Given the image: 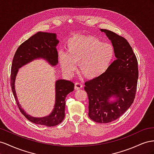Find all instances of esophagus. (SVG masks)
<instances>
[{"label": "esophagus", "instance_id": "34e87169", "mask_svg": "<svg viewBox=\"0 0 154 154\" xmlns=\"http://www.w3.org/2000/svg\"><path fill=\"white\" fill-rule=\"evenodd\" d=\"M82 88V83L80 82H76L75 83V90H80Z\"/></svg>", "mask_w": 154, "mask_h": 154}]
</instances>
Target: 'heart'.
Listing matches in <instances>:
<instances>
[{"instance_id": "obj_1", "label": "heart", "mask_w": 154, "mask_h": 154, "mask_svg": "<svg viewBox=\"0 0 154 154\" xmlns=\"http://www.w3.org/2000/svg\"><path fill=\"white\" fill-rule=\"evenodd\" d=\"M66 46V52L60 51L58 60L68 76L72 75L79 63L80 71L88 78L98 77L108 69L114 57L112 44L92 35L70 37Z\"/></svg>"}]
</instances>
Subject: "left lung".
Segmentation results:
<instances>
[{
    "mask_svg": "<svg viewBox=\"0 0 154 154\" xmlns=\"http://www.w3.org/2000/svg\"><path fill=\"white\" fill-rule=\"evenodd\" d=\"M100 31L111 41L116 59L101 75L86 81L85 90L88 97L90 118L108 123L119 118L134 103L139 71L137 58L126 39L112 31ZM111 97L116 100L111 102Z\"/></svg>",
    "mask_w": 154,
    "mask_h": 154,
    "instance_id": "left-lung-1",
    "label": "left lung"
}]
</instances>
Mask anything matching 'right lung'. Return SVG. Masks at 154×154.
Segmentation results:
<instances>
[{"label":"right lung","mask_w":154,"mask_h":154,"mask_svg":"<svg viewBox=\"0 0 154 154\" xmlns=\"http://www.w3.org/2000/svg\"><path fill=\"white\" fill-rule=\"evenodd\" d=\"M59 43L55 33L37 32L22 43L17 48L13 59L11 69V86L17 106L26 119L35 124L46 126H54L60 124L64 118L65 99L67 95L73 91L74 83L64 79L55 82V103L54 108L49 116L43 117H33L28 115L21 108L17 97L15 81L19 69L23 66L37 59L46 60L54 66L58 63V53L56 46Z\"/></svg>","instance_id":"1"}]
</instances>
